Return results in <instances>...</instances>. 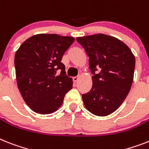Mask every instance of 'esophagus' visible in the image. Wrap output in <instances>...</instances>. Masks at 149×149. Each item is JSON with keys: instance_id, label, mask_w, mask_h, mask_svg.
Segmentation results:
<instances>
[{"instance_id": "1", "label": "esophagus", "mask_w": 149, "mask_h": 149, "mask_svg": "<svg viewBox=\"0 0 149 149\" xmlns=\"http://www.w3.org/2000/svg\"><path fill=\"white\" fill-rule=\"evenodd\" d=\"M79 77H78V76H77V77H72V80H73V82H76L79 80Z\"/></svg>"}]
</instances>
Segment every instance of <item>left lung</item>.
I'll list each match as a JSON object with an SVG mask.
<instances>
[{
	"mask_svg": "<svg viewBox=\"0 0 149 149\" xmlns=\"http://www.w3.org/2000/svg\"><path fill=\"white\" fill-rule=\"evenodd\" d=\"M89 57L93 74L92 87L82 95L86 109L104 117L114 112L130 92L133 81L136 60L128 46L120 40L104 34L78 37Z\"/></svg>",
	"mask_w": 149,
	"mask_h": 149,
	"instance_id": "left-lung-1",
	"label": "left lung"
}]
</instances>
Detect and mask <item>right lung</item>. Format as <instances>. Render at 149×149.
I'll list each match as a JSON object with an SVG mask.
<instances>
[{
	"label": "right lung",
	"mask_w": 149,
	"mask_h": 149,
	"mask_svg": "<svg viewBox=\"0 0 149 149\" xmlns=\"http://www.w3.org/2000/svg\"><path fill=\"white\" fill-rule=\"evenodd\" d=\"M74 38L57 34H38L22 44L14 58L17 86L22 98L41 114L57 111L72 79L65 72L61 60Z\"/></svg>",
	"instance_id": "obj_1"
}]
</instances>
